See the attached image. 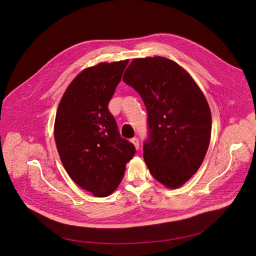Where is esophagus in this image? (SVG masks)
Listing matches in <instances>:
<instances>
[{
    "label": "esophagus",
    "instance_id": "esophagus-1",
    "mask_svg": "<svg viewBox=\"0 0 256 256\" xmlns=\"http://www.w3.org/2000/svg\"><path fill=\"white\" fill-rule=\"evenodd\" d=\"M131 143L135 146L136 148H139V146H140V143H139V140H138L137 138H132V139H131Z\"/></svg>",
    "mask_w": 256,
    "mask_h": 256
}]
</instances>
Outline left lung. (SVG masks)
I'll return each instance as SVG.
<instances>
[{"label": "left lung", "mask_w": 256, "mask_h": 256, "mask_svg": "<svg viewBox=\"0 0 256 256\" xmlns=\"http://www.w3.org/2000/svg\"><path fill=\"white\" fill-rule=\"evenodd\" d=\"M123 82L142 98L148 112L144 160L152 176L178 188L199 170L211 139L209 104L191 76L164 57L134 59Z\"/></svg>", "instance_id": "8db88e82"}]
</instances>
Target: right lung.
Returning <instances> with one entry per match:
<instances>
[{
  "label": "right lung",
  "instance_id": "add662e5",
  "mask_svg": "<svg viewBox=\"0 0 256 256\" xmlns=\"http://www.w3.org/2000/svg\"><path fill=\"white\" fill-rule=\"evenodd\" d=\"M128 62L84 69L67 88L56 113L54 137L61 162L74 182L96 197L117 188L136 152L120 136L108 110Z\"/></svg>",
  "mask_w": 256,
  "mask_h": 256
}]
</instances>
